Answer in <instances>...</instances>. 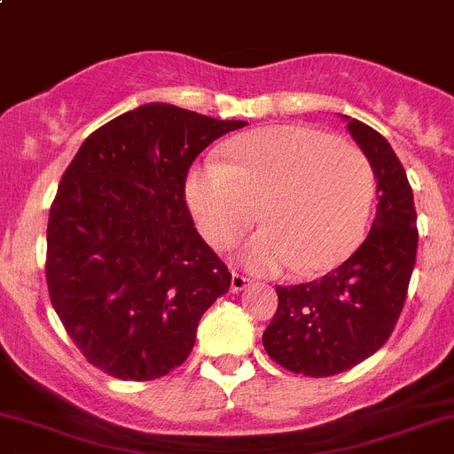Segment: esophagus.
<instances>
[{
    "instance_id": "1",
    "label": "esophagus",
    "mask_w": 454,
    "mask_h": 454,
    "mask_svg": "<svg viewBox=\"0 0 454 454\" xmlns=\"http://www.w3.org/2000/svg\"><path fill=\"white\" fill-rule=\"evenodd\" d=\"M248 284H250L248 277L239 275V272H232V277H231V290H232V293H239V290H244Z\"/></svg>"
}]
</instances>
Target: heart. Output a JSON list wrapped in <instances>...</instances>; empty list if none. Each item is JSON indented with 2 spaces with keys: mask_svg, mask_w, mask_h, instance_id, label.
<instances>
[{
  "mask_svg": "<svg viewBox=\"0 0 454 454\" xmlns=\"http://www.w3.org/2000/svg\"><path fill=\"white\" fill-rule=\"evenodd\" d=\"M372 164L357 146L308 126H268L228 144L226 160L206 161L186 179V201L204 239L235 244L248 270L293 268L312 277L344 263L362 244L375 201Z\"/></svg>",
  "mask_w": 454,
  "mask_h": 454,
  "instance_id": "heart-1",
  "label": "heart"
}]
</instances>
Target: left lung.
Returning <instances> with one entry per match:
<instances>
[{
  "instance_id": "obj_1",
  "label": "left lung",
  "mask_w": 454,
  "mask_h": 454,
  "mask_svg": "<svg viewBox=\"0 0 454 454\" xmlns=\"http://www.w3.org/2000/svg\"><path fill=\"white\" fill-rule=\"evenodd\" d=\"M346 120L375 170L380 204L371 232L341 266L321 279L277 286L279 303L263 333L268 357L306 377L348 371L388 341L417 257L415 201L402 161L375 129Z\"/></svg>"
}]
</instances>
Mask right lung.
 Masks as SVG:
<instances>
[{"label": "right lung", "mask_w": 454, "mask_h": 454, "mask_svg": "<svg viewBox=\"0 0 454 454\" xmlns=\"http://www.w3.org/2000/svg\"><path fill=\"white\" fill-rule=\"evenodd\" d=\"M244 126L153 101L88 135L66 168L48 217V294L106 375L151 381L182 366L201 315L231 288L191 217L186 175Z\"/></svg>", "instance_id": "add662e5"}]
</instances>
